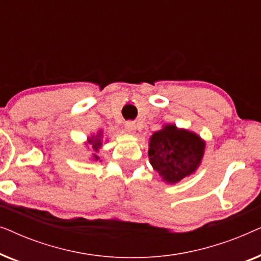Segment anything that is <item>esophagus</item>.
Instances as JSON below:
<instances>
[{
    "label": "esophagus",
    "instance_id": "34e87169",
    "mask_svg": "<svg viewBox=\"0 0 261 261\" xmlns=\"http://www.w3.org/2000/svg\"><path fill=\"white\" fill-rule=\"evenodd\" d=\"M124 129H126L127 133L134 134L135 129H137V126H135V123L133 122V121H127V122L124 123Z\"/></svg>",
    "mask_w": 261,
    "mask_h": 261
}]
</instances>
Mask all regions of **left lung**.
Returning <instances> with one entry per match:
<instances>
[{"label":"left lung","mask_w":261,"mask_h":261,"mask_svg":"<svg viewBox=\"0 0 261 261\" xmlns=\"http://www.w3.org/2000/svg\"><path fill=\"white\" fill-rule=\"evenodd\" d=\"M204 148V140L194 132L165 124L149 138L148 158L164 181L176 184L196 172Z\"/></svg>","instance_id":"1"}]
</instances>
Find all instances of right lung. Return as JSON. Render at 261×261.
I'll use <instances>...</instances> for the list:
<instances>
[{
    "instance_id": "1",
    "label": "right lung",
    "mask_w": 261,
    "mask_h": 261,
    "mask_svg": "<svg viewBox=\"0 0 261 261\" xmlns=\"http://www.w3.org/2000/svg\"><path fill=\"white\" fill-rule=\"evenodd\" d=\"M102 138H103V132L99 130L96 135L94 134V135H91V137H89L88 138V141L85 142L87 147L90 149L91 152H94L90 155V159L94 160V162H97V160H99L98 151H99V149H101L102 145H103Z\"/></svg>"
}]
</instances>
